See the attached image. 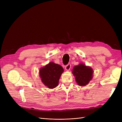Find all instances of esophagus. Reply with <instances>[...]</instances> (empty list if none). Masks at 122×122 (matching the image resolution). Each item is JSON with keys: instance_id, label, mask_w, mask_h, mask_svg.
Segmentation results:
<instances>
[{"instance_id": "obj_1", "label": "esophagus", "mask_w": 122, "mask_h": 122, "mask_svg": "<svg viewBox=\"0 0 122 122\" xmlns=\"http://www.w3.org/2000/svg\"><path fill=\"white\" fill-rule=\"evenodd\" d=\"M71 64H68L67 65H66L65 66V69L66 70H67V71H69V70H70V68H71Z\"/></svg>"}]
</instances>
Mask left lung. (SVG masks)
Masks as SVG:
<instances>
[{"instance_id": "left-lung-1", "label": "left lung", "mask_w": 122, "mask_h": 122, "mask_svg": "<svg viewBox=\"0 0 122 122\" xmlns=\"http://www.w3.org/2000/svg\"><path fill=\"white\" fill-rule=\"evenodd\" d=\"M72 73L77 84L80 86H85L93 78L94 71L90 67L80 64L73 68Z\"/></svg>"}]
</instances>
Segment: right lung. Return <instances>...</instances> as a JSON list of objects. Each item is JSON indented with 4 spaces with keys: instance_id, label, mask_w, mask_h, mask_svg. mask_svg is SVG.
<instances>
[{
    "instance_id": "obj_1",
    "label": "right lung",
    "mask_w": 122,
    "mask_h": 122,
    "mask_svg": "<svg viewBox=\"0 0 122 122\" xmlns=\"http://www.w3.org/2000/svg\"><path fill=\"white\" fill-rule=\"evenodd\" d=\"M64 69L60 65L50 62L40 70V76L42 82L49 88H54L58 84L59 80Z\"/></svg>"
}]
</instances>
